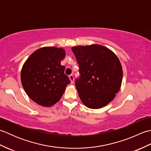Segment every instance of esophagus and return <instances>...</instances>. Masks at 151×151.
I'll return each mask as SVG.
<instances>
[{
  "mask_svg": "<svg viewBox=\"0 0 151 151\" xmlns=\"http://www.w3.org/2000/svg\"><path fill=\"white\" fill-rule=\"evenodd\" d=\"M69 78L70 81V83H71V84H73V83H74V76L72 75H70L69 76Z\"/></svg>",
  "mask_w": 151,
  "mask_h": 151,
  "instance_id": "obj_1",
  "label": "esophagus"
}]
</instances>
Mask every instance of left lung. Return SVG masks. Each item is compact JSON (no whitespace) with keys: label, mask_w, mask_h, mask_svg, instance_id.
Segmentation results:
<instances>
[{"label":"left lung","mask_w":151,"mask_h":151,"mask_svg":"<svg viewBox=\"0 0 151 151\" xmlns=\"http://www.w3.org/2000/svg\"><path fill=\"white\" fill-rule=\"evenodd\" d=\"M81 77L75 85L86 106L99 109L106 106L120 90L123 68L113 51L101 45L73 47Z\"/></svg>","instance_id":"left-lung-1"}]
</instances>
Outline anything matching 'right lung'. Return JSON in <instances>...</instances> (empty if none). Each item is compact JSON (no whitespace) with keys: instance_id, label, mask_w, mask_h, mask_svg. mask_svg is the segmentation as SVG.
<instances>
[{"instance_id":"1","label":"right lung","mask_w":151,"mask_h":151,"mask_svg":"<svg viewBox=\"0 0 151 151\" xmlns=\"http://www.w3.org/2000/svg\"><path fill=\"white\" fill-rule=\"evenodd\" d=\"M65 56L62 48L45 47L36 50L22 65L21 81L27 95L45 107L55 104L62 97L70 80L61 61Z\"/></svg>"}]
</instances>
